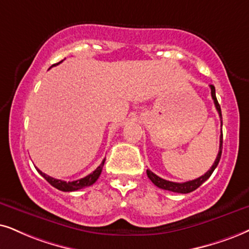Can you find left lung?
<instances>
[{"label": "left lung", "mask_w": 249, "mask_h": 249, "mask_svg": "<svg viewBox=\"0 0 249 249\" xmlns=\"http://www.w3.org/2000/svg\"><path fill=\"white\" fill-rule=\"evenodd\" d=\"M210 89H212V97H213V103H215V107H216L217 111H218L219 117H221V123H223L222 122L221 106H219V103H218V101H217V99H216L215 86H213V85H210ZM222 148H223V132H222V134H221V138H219V150H218V154H217V157H216L215 162H213V166L203 176H201V177L194 179V180L185 181V182L169 181V180H165V179H163L161 177H159V176H156L155 174H153V172L150 171V170H147V176H148V178H149L150 180L153 181L154 185H156L157 187L162 188V190L170 191V192H175V193H181V194L191 193V192H193V191L196 190L197 187H200L201 185H202L203 182L206 181L207 179L210 177V176H212V174L213 172V170H215L216 166L218 165L219 160H221Z\"/></svg>", "instance_id": "obj_1"}]
</instances>
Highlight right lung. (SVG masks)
I'll use <instances>...</instances> for the list:
<instances>
[{"instance_id": "obj_1", "label": "right lung", "mask_w": 249, "mask_h": 249, "mask_svg": "<svg viewBox=\"0 0 249 249\" xmlns=\"http://www.w3.org/2000/svg\"><path fill=\"white\" fill-rule=\"evenodd\" d=\"M59 63H57V64H59ZM105 162H106V159L103 160L101 164H100L95 170H94L92 174H89L88 176H86V177L78 179V180H74V181H64V180H61V179H55V178L50 177V176H48V175L43 174V172L40 171L37 168H36V170H37V172H39V174L42 176V177L45 178L50 185H52V186H54L55 188H57V190L63 191V192H73V191L81 190V188L88 187V186H90V185H93L94 182L99 179L100 175H101Z\"/></svg>"}]
</instances>
